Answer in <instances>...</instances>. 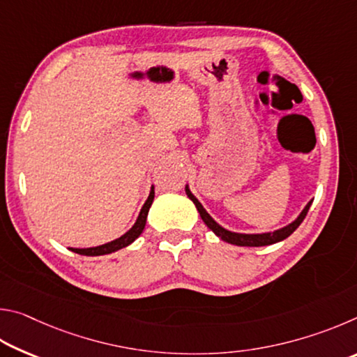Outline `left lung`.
<instances>
[{
  "mask_svg": "<svg viewBox=\"0 0 357 357\" xmlns=\"http://www.w3.org/2000/svg\"><path fill=\"white\" fill-rule=\"evenodd\" d=\"M185 193L187 197L190 198V200L193 202V204H195L198 213H200V217L203 219V222L206 223L209 229H213V231L219 236L222 241H225V243H229V244H234V245H241V247H261V245H271V244H275L279 243V241H283L287 239L289 234H291L296 228H298L302 220L305 219L307 213H309V208L312 202L307 203V206L302 209V213L298 215V219H296L294 222L289 223V225L283 227L280 229H275V231L273 233H261V234H244V233H233V231H228V229H225L223 227H220L219 223H217L213 217H211L206 209H204L202 206V203L197 200L195 195L190 192L189 185H185Z\"/></svg>",
  "mask_w": 357,
  "mask_h": 357,
  "instance_id": "1",
  "label": "left lung"
}]
</instances>
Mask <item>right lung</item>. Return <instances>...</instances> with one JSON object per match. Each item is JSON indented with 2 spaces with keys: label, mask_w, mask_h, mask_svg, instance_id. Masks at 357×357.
<instances>
[{
  "label": "right lung",
  "mask_w": 357,
  "mask_h": 357,
  "mask_svg": "<svg viewBox=\"0 0 357 357\" xmlns=\"http://www.w3.org/2000/svg\"><path fill=\"white\" fill-rule=\"evenodd\" d=\"M153 200H154V187H151L148 200L144 202L140 214H138V217H137V222L134 223V227H132L129 231L123 234L121 238L112 241V243L98 245V247H89V249H72V247H70V250L75 252V253H80V255H86V257H99V255H107V253L116 252L119 249H124V247H128L129 244L134 243V241L138 236H140L142 231L144 229V225H146V217H148L151 204H153Z\"/></svg>",
  "instance_id": "add662e5"
}]
</instances>
